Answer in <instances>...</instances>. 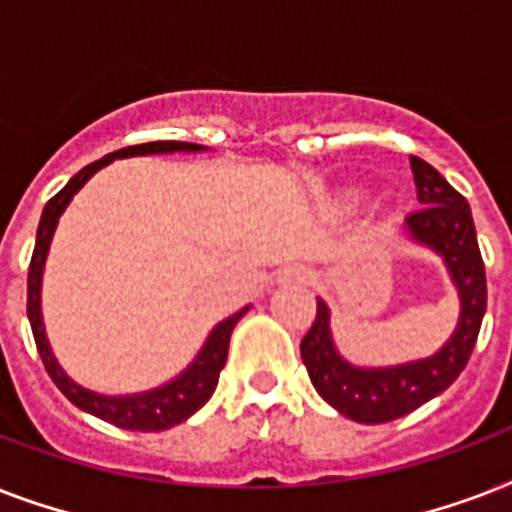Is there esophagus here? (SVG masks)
<instances>
[{
  "mask_svg": "<svg viewBox=\"0 0 512 512\" xmlns=\"http://www.w3.org/2000/svg\"><path fill=\"white\" fill-rule=\"evenodd\" d=\"M276 281L284 287H305L311 281V271L305 265H287L276 273Z\"/></svg>",
  "mask_w": 512,
  "mask_h": 512,
  "instance_id": "1",
  "label": "esophagus"
}]
</instances>
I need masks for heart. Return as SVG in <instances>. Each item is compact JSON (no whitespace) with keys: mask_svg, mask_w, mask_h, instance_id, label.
<instances>
[{"mask_svg":"<svg viewBox=\"0 0 512 512\" xmlns=\"http://www.w3.org/2000/svg\"><path fill=\"white\" fill-rule=\"evenodd\" d=\"M366 201V191L361 185H345L340 191H335L324 201V209H327V215L332 217H345L353 215L361 204Z\"/></svg>","mask_w":512,"mask_h":512,"instance_id":"obj_1","label":"heart"}]
</instances>
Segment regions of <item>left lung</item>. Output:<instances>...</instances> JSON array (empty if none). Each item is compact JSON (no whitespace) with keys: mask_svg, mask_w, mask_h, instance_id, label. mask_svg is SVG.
I'll list each match as a JSON object with an SVG mask.
<instances>
[{"mask_svg":"<svg viewBox=\"0 0 512 512\" xmlns=\"http://www.w3.org/2000/svg\"><path fill=\"white\" fill-rule=\"evenodd\" d=\"M409 162L422 209L406 217L401 236L430 249L446 265L460 297L454 332L433 356L390 366H358L337 350L332 311L319 297L316 321L300 342V356L319 396L348 420L364 425L398 420L430 398L441 396L468 364L486 313V273L470 204L436 167L417 156Z\"/></svg>","mask_w":512,"mask_h":512,"instance_id":"left-lung-1","label":"left lung"}]
</instances>
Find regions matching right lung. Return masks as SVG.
<instances>
[{
  "instance_id": "obj_1",
  "label": "right lung",
  "mask_w": 512,
  "mask_h": 512,
  "mask_svg": "<svg viewBox=\"0 0 512 512\" xmlns=\"http://www.w3.org/2000/svg\"><path fill=\"white\" fill-rule=\"evenodd\" d=\"M207 151L204 146L196 143H180V140H156V143H143V146H130L114 154L103 156L98 162L87 164L84 170L76 172L55 196H52L42 209V220L36 228V244L34 255H31V265H28V321H31V332H34L36 348L44 361V369L52 377V382L58 385L60 393L79 406L82 412H90L100 420L111 422L116 428L124 430H167L172 425H180L191 414H196L201 406L207 404L209 396L215 393L217 377L220 369L225 366L228 358V342H231L233 327L239 324V319L249 311V305H244L241 311L233 316L223 319L220 324L212 327L207 335L204 345L199 353L193 356V361L185 366L183 372L175 374L172 380H167L159 388L143 390V393H124V396H106L98 390H90L71 380L66 369L58 364V358L52 353L50 340H47V329H44V316H42V276H44V263L50 255L52 236L58 228L60 215L66 212L76 193L82 191L84 183L90 180L95 172L114 162V159H130V156H154V154H201Z\"/></svg>"
}]
</instances>
